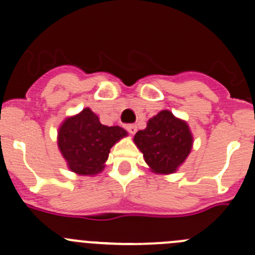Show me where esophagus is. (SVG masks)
<instances>
[{
    "instance_id": "1",
    "label": "esophagus",
    "mask_w": 255,
    "mask_h": 255,
    "mask_svg": "<svg viewBox=\"0 0 255 255\" xmlns=\"http://www.w3.org/2000/svg\"><path fill=\"white\" fill-rule=\"evenodd\" d=\"M126 129H127L128 132H129L130 134L133 135L135 132H137V126H135V125H127V126H126Z\"/></svg>"
}]
</instances>
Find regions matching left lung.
Returning a JSON list of instances; mask_svg holds the SVG:
<instances>
[{
  "mask_svg": "<svg viewBox=\"0 0 255 255\" xmlns=\"http://www.w3.org/2000/svg\"><path fill=\"white\" fill-rule=\"evenodd\" d=\"M134 143L154 173L173 174L185 161L192 146V135L184 121L161 111L138 130Z\"/></svg>",
  "mask_w": 255,
  "mask_h": 255,
  "instance_id": "1",
  "label": "left lung"
}]
</instances>
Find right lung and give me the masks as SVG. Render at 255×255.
I'll return each instance as SVG.
<instances>
[{
	"label": "right lung",
	"instance_id": "1",
	"mask_svg": "<svg viewBox=\"0 0 255 255\" xmlns=\"http://www.w3.org/2000/svg\"><path fill=\"white\" fill-rule=\"evenodd\" d=\"M127 135L118 126L101 125L90 109L66 118L58 133V145L71 171L80 175H95L105 168L110 149Z\"/></svg>",
	"mask_w": 255,
	"mask_h": 255
}]
</instances>
